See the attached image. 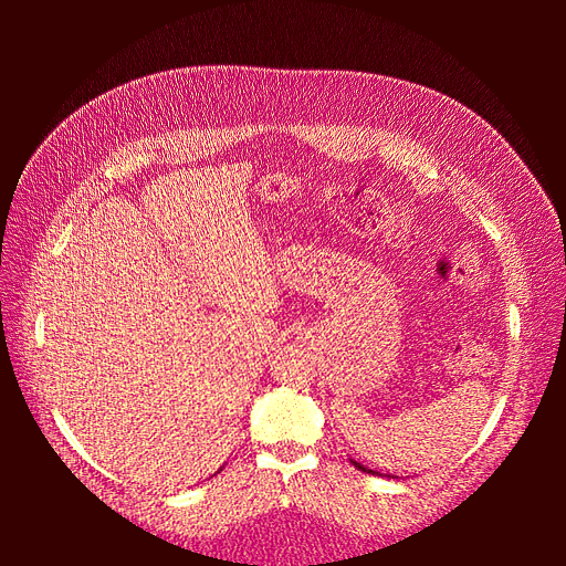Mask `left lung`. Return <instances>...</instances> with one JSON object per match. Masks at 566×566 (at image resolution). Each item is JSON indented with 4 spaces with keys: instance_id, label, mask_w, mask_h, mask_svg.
<instances>
[{
    "instance_id": "8db88e82",
    "label": "left lung",
    "mask_w": 566,
    "mask_h": 566,
    "mask_svg": "<svg viewBox=\"0 0 566 566\" xmlns=\"http://www.w3.org/2000/svg\"><path fill=\"white\" fill-rule=\"evenodd\" d=\"M354 462V468H358V470H361V472H370V474H378V472H373V470H366L364 465H361V462H356V460H352Z\"/></svg>"
}]
</instances>
